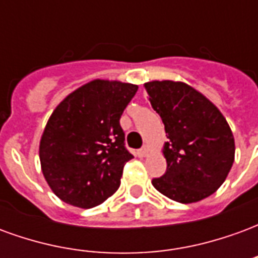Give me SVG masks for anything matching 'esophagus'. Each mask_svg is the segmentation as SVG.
<instances>
[{
    "label": "esophagus",
    "mask_w": 258,
    "mask_h": 258,
    "mask_svg": "<svg viewBox=\"0 0 258 258\" xmlns=\"http://www.w3.org/2000/svg\"><path fill=\"white\" fill-rule=\"evenodd\" d=\"M137 155L138 157H146L149 155V149H148V146H144V148H141L140 151L137 152Z\"/></svg>",
    "instance_id": "34e87169"
}]
</instances>
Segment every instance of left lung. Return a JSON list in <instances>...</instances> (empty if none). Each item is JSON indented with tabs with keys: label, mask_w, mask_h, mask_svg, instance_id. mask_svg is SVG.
<instances>
[{
	"label": "left lung",
	"mask_w": 258,
	"mask_h": 258,
	"mask_svg": "<svg viewBox=\"0 0 258 258\" xmlns=\"http://www.w3.org/2000/svg\"><path fill=\"white\" fill-rule=\"evenodd\" d=\"M144 87L168 138L163 146L167 170L152 181L153 186L185 205L214 194L235 160V140L225 117L213 102L182 81L155 80Z\"/></svg>",
	"instance_id": "left-lung-1"
}]
</instances>
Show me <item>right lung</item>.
I'll use <instances>...</instances> for the list:
<instances>
[{
    "instance_id": "add662e5",
    "label": "right lung",
    "mask_w": 258,
    "mask_h": 258,
    "mask_svg": "<svg viewBox=\"0 0 258 258\" xmlns=\"http://www.w3.org/2000/svg\"><path fill=\"white\" fill-rule=\"evenodd\" d=\"M138 85L92 80L55 107L40 141L44 178L68 205L91 209L120 186L125 163L120 117Z\"/></svg>"
}]
</instances>
